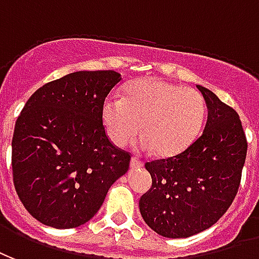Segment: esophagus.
<instances>
[{"mask_svg": "<svg viewBox=\"0 0 259 259\" xmlns=\"http://www.w3.org/2000/svg\"><path fill=\"white\" fill-rule=\"evenodd\" d=\"M142 165H143V163L138 157H132L131 158V167H132V168H137V167H142Z\"/></svg>", "mask_w": 259, "mask_h": 259, "instance_id": "1", "label": "esophagus"}]
</instances>
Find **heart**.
<instances>
[{"mask_svg": "<svg viewBox=\"0 0 259 259\" xmlns=\"http://www.w3.org/2000/svg\"><path fill=\"white\" fill-rule=\"evenodd\" d=\"M204 96L158 78L130 82L121 98L109 96L102 106L107 135L117 146L127 145L142 131L138 146L156 149L161 157H172L189 148L204 125Z\"/></svg>", "mask_w": 259, "mask_h": 259, "instance_id": "b5f03b06", "label": "heart"}]
</instances>
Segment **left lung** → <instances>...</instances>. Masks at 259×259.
Returning a JSON list of instances; mask_svg holds the SVG:
<instances>
[{
	"label": "left lung",
	"instance_id": "8db88e82",
	"mask_svg": "<svg viewBox=\"0 0 259 259\" xmlns=\"http://www.w3.org/2000/svg\"><path fill=\"white\" fill-rule=\"evenodd\" d=\"M208 106L203 134L177 156L145 164L152 186L139 200L156 233L181 239L208 229L233 203L247 156L239 114L214 92L197 85Z\"/></svg>",
	"mask_w": 259,
	"mask_h": 259
}]
</instances>
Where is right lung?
I'll use <instances>...</instances> for the list:
<instances>
[{"mask_svg":"<svg viewBox=\"0 0 259 259\" xmlns=\"http://www.w3.org/2000/svg\"><path fill=\"white\" fill-rule=\"evenodd\" d=\"M120 80L113 70L70 73L38 88L20 111L13 185L41 224L70 229L88 222L130 168L131 153L111 142L102 120L105 99Z\"/></svg>","mask_w":259,"mask_h":259,"instance_id":"right-lung-1","label":"right lung"}]
</instances>
